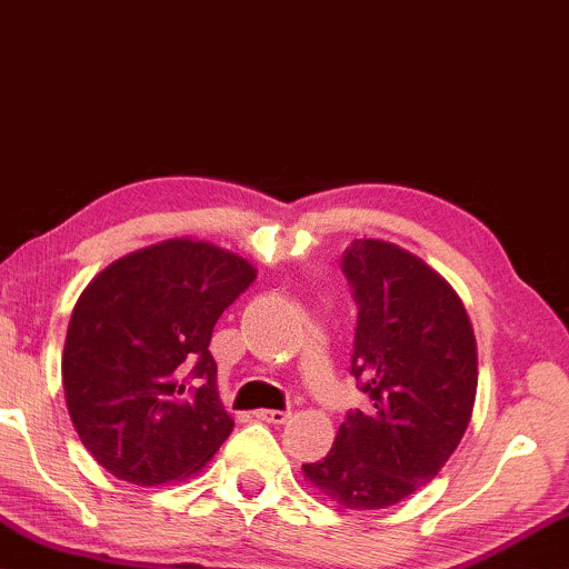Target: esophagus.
Instances as JSON below:
<instances>
[{
    "label": "esophagus",
    "mask_w": 569,
    "mask_h": 569,
    "mask_svg": "<svg viewBox=\"0 0 569 569\" xmlns=\"http://www.w3.org/2000/svg\"><path fill=\"white\" fill-rule=\"evenodd\" d=\"M254 418L262 420V422H273V426H283V422L291 420V412L286 410H260Z\"/></svg>",
    "instance_id": "34e87169"
}]
</instances>
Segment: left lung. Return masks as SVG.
<instances>
[{
  "mask_svg": "<svg viewBox=\"0 0 569 569\" xmlns=\"http://www.w3.org/2000/svg\"><path fill=\"white\" fill-rule=\"evenodd\" d=\"M340 268L358 307L350 373L371 405L346 415L332 451L303 475L340 506L379 510L436 479L459 446L477 342L453 288L402 247L353 239Z\"/></svg>",
  "mask_w": 569,
  "mask_h": 569,
  "instance_id": "left-lung-1",
  "label": "left lung"
}]
</instances>
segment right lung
I'll list each match as a JSON object with an SVG mask.
<instances>
[{
  "instance_id": "obj_1",
  "label": "right lung",
  "mask_w": 569,
  "mask_h": 569,
  "mask_svg": "<svg viewBox=\"0 0 569 569\" xmlns=\"http://www.w3.org/2000/svg\"><path fill=\"white\" fill-rule=\"evenodd\" d=\"M254 281L234 252L167 239L108 266L71 311L61 379L79 438L110 475L164 485L198 471L234 420L216 391L211 335Z\"/></svg>"
}]
</instances>
